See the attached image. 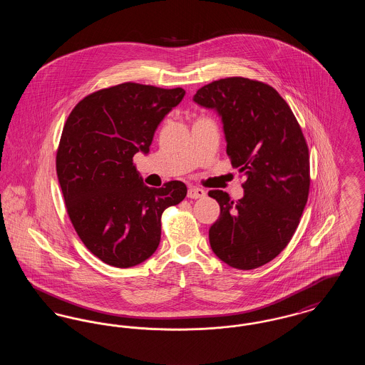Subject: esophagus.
Masks as SVG:
<instances>
[{
	"label": "esophagus",
	"instance_id": "1",
	"mask_svg": "<svg viewBox=\"0 0 365 365\" xmlns=\"http://www.w3.org/2000/svg\"><path fill=\"white\" fill-rule=\"evenodd\" d=\"M205 194H207V192L202 190V189H200V187H190V189L187 190V197L192 198V200L202 198V197H205Z\"/></svg>",
	"mask_w": 365,
	"mask_h": 365
}]
</instances>
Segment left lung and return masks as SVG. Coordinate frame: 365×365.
Masks as SVG:
<instances>
[{
    "mask_svg": "<svg viewBox=\"0 0 365 365\" xmlns=\"http://www.w3.org/2000/svg\"><path fill=\"white\" fill-rule=\"evenodd\" d=\"M194 101L219 112L227 156L245 176L238 201L225 191L208 192L220 205L209 228L210 247L232 268H259L278 256L299 225L311 186L307 140L289 104L260 81H213Z\"/></svg>",
    "mask_w": 365,
    "mask_h": 365,
    "instance_id": "obj_1",
    "label": "left lung"
}]
</instances>
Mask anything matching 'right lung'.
<instances>
[{
	"mask_svg": "<svg viewBox=\"0 0 365 365\" xmlns=\"http://www.w3.org/2000/svg\"><path fill=\"white\" fill-rule=\"evenodd\" d=\"M182 87L125 82L81 100L64 124L56 171L71 223L105 264L128 268L149 259L161 238V215L187 192L180 180L155 189L133 163L149 152L157 125L182 101Z\"/></svg>",
	"mask_w": 365,
	"mask_h": 365,
	"instance_id": "obj_1",
	"label": "right lung"
}]
</instances>
